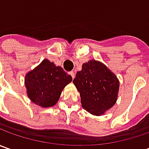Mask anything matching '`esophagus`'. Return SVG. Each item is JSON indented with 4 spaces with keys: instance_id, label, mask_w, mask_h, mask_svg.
<instances>
[{
    "instance_id": "34e87169",
    "label": "esophagus",
    "mask_w": 149,
    "mask_h": 149,
    "mask_svg": "<svg viewBox=\"0 0 149 149\" xmlns=\"http://www.w3.org/2000/svg\"><path fill=\"white\" fill-rule=\"evenodd\" d=\"M70 74L72 76V79H74V73L73 71L70 72Z\"/></svg>"
}]
</instances>
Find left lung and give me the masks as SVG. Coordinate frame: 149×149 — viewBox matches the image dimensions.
<instances>
[{
    "label": "left lung",
    "mask_w": 149,
    "mask_h": 149,
    "mask_svg": "<svg viewBox=\"0 0 149 149\" xmlns=\"http://www.w3.org/2000/svg\"><path fill=\"white\" fill-rule=\"evenodd\" d=\"M73 83L79 91L84 109L94 115H100L114 105L119 82L105 65L89 60L76 73Z\"/></svg>",
    "instance_id": "1"
}]
</instances>
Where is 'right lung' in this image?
I'll list each match as a JSON object with an SVG mask.
<instances>
[{"mask_svg": "<svg viewBox=\"0 0 149 149\" xmlns=\"http://www.w3.org/2000/svg\"><path fill=\"white\" fill-rule=\"evenodd\" d=\"M71 81L72 77L63 68L44 60L26 74L25 84L28 97L32 102L47 108L57 103L63 89Z\"/></svg>", "mask_w": 149, "mask_h": 149, "instance_id": "obj_1", "label": "right lung"}]
</instances>
